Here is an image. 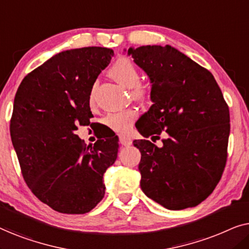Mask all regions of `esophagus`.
<instances>
[{"instance_id":"34e87169","label":"esophagus","mask_w":249,"mask_h":249,"mask_svg":"<svg viewBox=\"0 0 249 249\" xmlns=\"http://www.w3.org/2000/svg\"><path fill=\"white\" fill-rule=\"evenodd\" d=\"M119 139H120L122 146H129L132 144V139L130 137H128V136H120Z\"/></svg>"}]
</instances>
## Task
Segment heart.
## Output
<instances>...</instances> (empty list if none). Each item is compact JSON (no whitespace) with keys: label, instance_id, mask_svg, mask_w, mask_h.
<instances>
[{"label":"heart","instance_id":"heart-1","mask_svg":"<svg viewBox=\"0 0 249 249\" xmlns=\"http://www.w3.org/2000/svg\"><path fill=\"white\" fill-rule=\"evenodd\" d=\"M110 76L113 78L114 80H117L119 84L124 85V87L130 88L131 96L135 100L142 101L147 97L148 89L147 86L145 84L141 83V73L137 67L135 66V63L131 60L127 59V57H122L119 59L115 62L112 68L108 71ZM94 95L93 91H90L89 94V102L93 103ZM138 118V112L135 108H128V110L115 112V113H110L105 118V124L108 128H111L112 130L120 132H127L132 124L137 120Z\"/></svg>","mask_w":249,"mask_h":249}]
</instances>
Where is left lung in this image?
<instances>
[{"instance_id": "left-lung-1", "label": "left lung", "mask_w": 249, "mask_h": 249, "mask_svg": "<svg viewBox=\"0 0 249 249\" xmlns=\"http://www.w3.org/2000/svg\"><path fill=\"white\" fill-rule=\"evenodd\" d=\"M128 54L148 74L154 103L136 128L152 141L166 132L162 147L135 141L142 192L169 210L198 205L219 183L228 159L230 114L222 91L209 70L169 45Z\"/></svg>"}]
</instances>
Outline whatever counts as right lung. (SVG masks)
<instances>
[{"instance_id": "obj_1", "label": "right lung", "mask_w": 249, "mask_h": 249, "mask_svg": "<svg viewBox=\"0 0 249 249\" xmlns=\"http://www.w3.org/2000/svg\"><path fill=\"white\" fill-rule=\"evenodd\" d=\"M113 55L107 47L64 51L27 74L17 90L10 134L22 177L56 212L87 213L104 197L118 137L87 146L76 130L90 124L91 88Z\"/></svg>"}]
</instances>
